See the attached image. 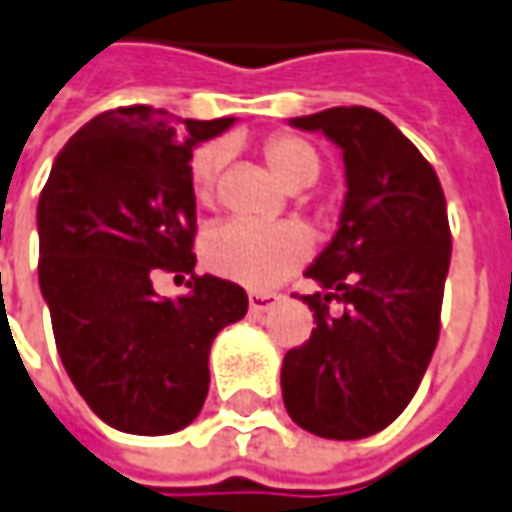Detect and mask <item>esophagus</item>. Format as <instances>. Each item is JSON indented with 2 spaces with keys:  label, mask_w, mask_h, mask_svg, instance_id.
Masks as SVG:
<instances>
[{
  "label": "esophagus",
  "mask_w": 512,
  "mask_h": 512,
  "mask_svg": "<svg viewBox=\"0 0 512 512\" xmlns=\"http://www.w3.org/2000/svg\"><path fill=\"white\" fill-rule=\"evenodd\" d=\"M250 313H267L270 307L279 302V296L276 293H250Z\"/></svg>",
  "instance_id": "1"
}]
</instances>
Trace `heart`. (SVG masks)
I'll return each instance as SVG.
<instances>
[{"label": "heart", "mask_w": 512, "mask_h": 512, "mask_svg": "<svg viewBox=\"0 0 512 512\" xmlns=\"http://www.w3.org/2000/svg\"><path fill=\"white\" fill-rule=\"evenodd\" d=\"M265 162L287 187H307L319 176L316 148L290 133H276L265 145ZM225 153L219 145H202L193 150L187 165L190 193L199 205H213L216 179ZM205 265L230 282L267 290L279 285L287 273L310 256V236L296 225H256V222H225L210 227L202 242Z\"/></svg>", "instance_id": "obj_1"}]
</instances>
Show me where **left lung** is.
Here are the masks:
<instances>
[{"label":"left lung","mask_w":512,"mask_h":512,"mask_svg":"<svg viewBox=\"0 0 512 512\" xmlns=\"http://www.w3.org/2000/svg\"><path fill=\"white\" fill-rule=\"evenodd\" d=\"M344 153L342 219L307 267L330 293L302 296L313 333L287 350L282 396L307 433L353 442L393 422L422 384L439 342L450 225L436 170L387 116L330 108L290 119ZM330 298L345 305L330 317Z\"/></svg>","instance_id":"obj_1"}]
</instances>
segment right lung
<instances>
[{
  "mask_svg": "<svg viewBox=\"0 0 512 512\" xmlns=\"http://www.w3.org/2000/svg\"><path fill=\"white\" fill-rule=\"evenodd\" d=\"M233 125L128 105L90 119L56 156L42 187L39 287L70 382L122 433L165 436L193 422L210 384L207 356L247 293L196 276L159 300L156 272H193V148Z\"/></svg>",
  "mask_w": 512,
  "mask_h": 512,
  "instance_id": "1",
  "label": "right lung"
}]
</instances>
